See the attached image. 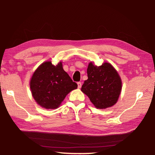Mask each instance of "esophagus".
Instances as JSON below:
<instances>
[{"label":"esophagus","mask_w":155,"mask_h":155,"mask_svg":"<svg viewBox=\"0 0 155 155\" xmlns=\"http://www.w3.org/2000/svg\"><path fill=\"white\" fill-rule=\"evenodd\" d=\"M77 84H78V88H81V86H82V84H81V82H78V83H77Z\"/></svg>","instance_id":"34e87169"}]
</instances>
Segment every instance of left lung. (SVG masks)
Here are the masks:
<instances>
[{
    "label": "left lung",
    "mask_w": 155,
    "mask_h": 155,
    "mask_svg": "<svg viewBox=\"0 0 155 155\" xmlns=\"http://www.w3.org/2000/svg\"><path fill=\"white\" fill-rule=\"evenodd\" d=\"M87 75L88 79L84 81L81 91L95 107L105 109L117 103L121 93L122 81L113 65L104 62L98 67L91 62Z\"/></svg>",
    "instance_id": "obj_1"
}]
</instances>
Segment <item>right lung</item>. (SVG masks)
Masks as SVG:
<instances>
[{
  "instance_id": "right-lung-1",
  "label": "right lung",
  "mask_w": 155,
  "mask_h": 155,
  "mask_svg": "<svg viewBox=\"0 0 155 155\" xmlns=\"http://www.w3.org/2000/svg\"><path fill=\"white\" fill-rule=\"evenodd\" d=\"M77 87L64 71L61 61L57 65L51 61L44 62L36 69L30 81L32 97L46 109L58 108L66 96Z\"/></svg>"
}]
</instances>
